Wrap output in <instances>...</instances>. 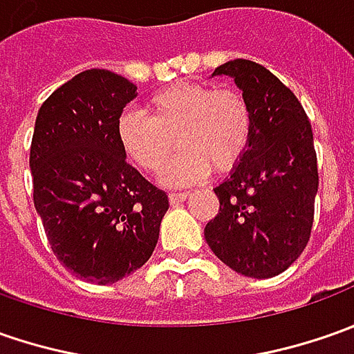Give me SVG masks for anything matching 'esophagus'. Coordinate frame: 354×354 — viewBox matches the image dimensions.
Returning <instances> with one entry per match:
<instances>
[{
  "label": "esophagus",
  "instance_id": "esophagus-1",
  "mask_svg": "<svg viewBox=\"0 0 354 354\" xmlns=\"http://www.w3.org/2000/svg\"><path fill=\"white\" fill-rule=\"evenodd\" d=\"M188 192H172V194H168V200H170V205H178V203L188 200Z\"/></svg>",
  "mask_w": 354,
  "mask_h": 354
}]
</instances>
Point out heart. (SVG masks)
I'll use <instances>...</instances> for the list:
<instances>
[{
  "label": "heart",
  "instance_id": "obj_1",
  "mask_svg": "<svg viewBox=\"0 0 354 354\" xmlns=\"http://www.w3.org/2000/svg\"><path fill=\"white\" fill-rule=\"evenodd\" d=\"M149 115L123 111L117 140L123 154L140 170L156 174L178 147L182 151L166 168L170 186H188L241 162L252 137V109L243 93L209 84H176L147 102Z\"/></svg>",
  "mask_w": 354,
  "mask_h": 354
}]
</instances>
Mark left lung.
Returning <instances> with one entry per match:
<instances>
[{
	"instance_id": "left-lung-1",
	"label": "left lung",
	"mask_w": 354,
	"mask_h": 354,
	"mask_svg": "<svg viewBox=\"0 0 354 354\" xmlns=\"http://www.w3.org/2000/svg\"><path fill=\"white\" fill-rule=\"evenodd\" d=\"M235 78L252 109L249 149L214 188L219 212L205 241L219 261L250 278L284 272L306 249L319 186L310 119L294 92L252 60H231L214 76Z\"/></svg>"
}]
</instances>
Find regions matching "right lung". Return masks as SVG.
<instances>
[{
	"mask_svg": "<svg viewBox=\"0 0 354 354\" xmlns=\"http://www.w3.org/2000/svg\"><path fill=\"white\" fill-rule=\"evenodd\" d=\"M137 86L92 68L41 105L31 142L32 200L56 259L93 284H113L151 259L166 192L125 160L117 119Z\"/></svg>",
	"mask_w": 354,
	"mask_h": 354,
	"instance_id": "1",
	"label": "right lung"
}]
</instances>
